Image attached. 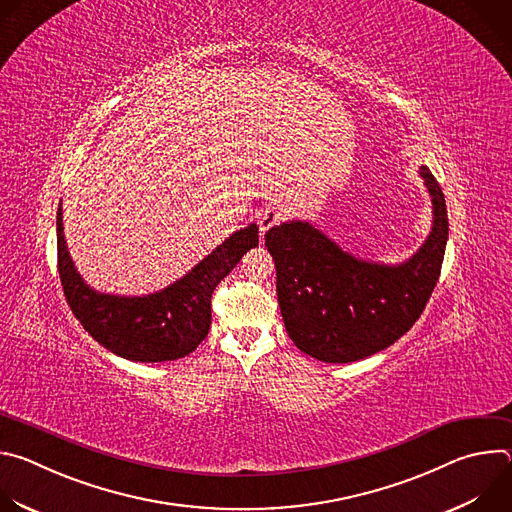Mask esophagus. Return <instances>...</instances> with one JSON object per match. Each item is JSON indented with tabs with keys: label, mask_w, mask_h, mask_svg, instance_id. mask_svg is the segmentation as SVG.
<instances>
[{
	"label": "esophagus",
	"mask_w": 512,
	"mask_h": 512,
	"mask_svg": "<svg viewBox=\"0 0 512 512\" xmlns=\"http://www.w3.org/2000/svg\"><path fill=\"white\" fill-rule=\"evenodd\" d=\"M283 208L281 206H277V204H267L265 208H261L259 212H257V225H259V231L261 233H265V231H269L271 227H275V225H279L281 221H283Z\"/></svg>",
	"instance_id": "obj_1"
}]
</instances>
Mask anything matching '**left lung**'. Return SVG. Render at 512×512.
I'll return each instance as SVG.
<instances>
[{"mask_svg":"<svg viewBox=\"0 0 512 512\" xmlns=\"http://www.w3.org/2000/svg\"><path fill=\"white\" fill-rule=\"evenodd\" d=\"M433 225L419 251L399 265L356 259L306 221L265 233L275 261L277 302L294 344L322 362H354L397 342L421 316L440 279L448 210L427 166L419 168Z\"/></svg>","mask_w":512,"mask_h":512,"instance_id":"left-lung-1","label":"left lung"}]
</instances>
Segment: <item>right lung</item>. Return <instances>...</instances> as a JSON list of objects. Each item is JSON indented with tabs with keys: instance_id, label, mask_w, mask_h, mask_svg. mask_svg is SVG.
Wrapping results in <instances>:
<instances>
[{
	"instance_id": "right-lung-1",
	"label": "right lung",
	"mask_w": 512,
	"mask_h": 512,
	"mask_svg": "<svg viewBox=\"0 0 512 512\" xmlns=\"http://www.w3.org/2000/svg\"><path fill=\"white\" fill-rule=\"evenodd\" d=\"M257 245L259 227L249 225L156 294L111 296L95 291L79 275L64 241L62 206L56 210L58 273L72 314L101 346L135 362H164L190 354L210 330L214 287Z\"/></svg>"
}]
</instances>
